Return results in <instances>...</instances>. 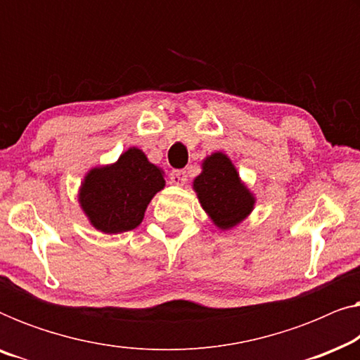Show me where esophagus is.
I'll return each instance as SVG.
<instances>
[{"label":"esophagus","mask_w":360,"mask_h":360,"mask_svg":"<svg viewBox=\"0 0 360 360\" xmlns=\"http://www.w3.org/2000/svg\"><path fill=\"white\" fill-rule=\"evenodd\" d=\"M169 176H170V181L174 185H184L186 181V172L185 170H172Z\"/></svg>","instance_id":"1"}]
</instances>
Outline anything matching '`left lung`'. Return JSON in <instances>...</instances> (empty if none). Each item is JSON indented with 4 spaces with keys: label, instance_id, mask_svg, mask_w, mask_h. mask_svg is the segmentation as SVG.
<instances>
[{
    "label": "left lung",
    "instance_id": "1",
    "mask_svg": "<svg viewBox=\"0 0 360 360\" xmlns=\"http://www.w3.org/2000/svg\"><path fill=\"white\" fill-rule=\"evenodd\" d=\"M193 190L203 210L221 229L234 228L248 218L255 203L233 162L223 152L206 157L203 170L193 181Z\"/></svg>",
    "mask_w": 360,
    "mask_h": 360
}]
</instances>
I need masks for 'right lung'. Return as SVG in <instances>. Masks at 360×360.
I'll return each instance as SVG.
<instances>
[{
	"instance_id": "obj_1",
	"label": "right lung",
	"mask_w": 360,
	"mask_h": 360,
	"mask_svg": "<svg viewBox=\"0 0 360 360\" xmlns=\"http://www.w3.org/2000/svg\"><path fill=\"white\" fill-rule=\"evenodd\" d=\"M164 172L136 147L116 164L91 169L80 188V205L90 223L106 234L137 228L147 205L165 186Z\"/></svg>"
}]
</instances>
